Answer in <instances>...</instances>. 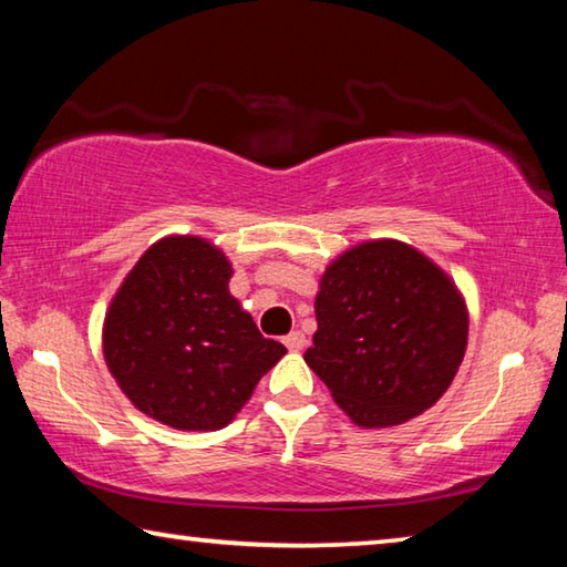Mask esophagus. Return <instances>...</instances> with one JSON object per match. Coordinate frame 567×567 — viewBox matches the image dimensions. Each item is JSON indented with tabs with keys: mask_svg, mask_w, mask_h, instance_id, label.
<instances>
[{
	"mask_svg": "<svg viewBox=\"0 0 567 567\" xmlns=\"http://www.w3.org/2000/svg\"><path fill=\"white\" fill-rule=\"evenodd\" d=\"M282 342H285V348L287 350H292V352H300L302 348H305V334L300 332V330H292L290 334H285V338H282Z\"/></svg>",
	"mask_w": 567,
	"mask_h": 567,
	"instance_id": "1",
	"label": "esophagus"
}]
</instances>
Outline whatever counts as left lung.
Listing matches in <instances>:
<instances>
[{"mask_svg":"<svg viewBox=\"0 0 567 567\" xmlns=\"http://www.w3.org/2000/svg\"><path fill=\"white\" fill-rule=\"evenodd\" d=\"M305 362L360 427L408 422L443 398L467 348L453 280L415 247L372 239L320 280Z\"/></svg>","mask_w":567,"mask_h":567,"instance_id":"obj_1","label":"left lung"}]
</instances>
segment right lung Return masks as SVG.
I'll return each instance as SVG.
<instances>
[{
	"mask_svg": "<svg viewBox=\"0 0 567 567\" xmlns=\"http://www.w3.org/2000/svg\"><path fill=\"white\" fill-rule=\"evenodd\" d=\"M233 265L203 237L152 245L104 318V360L132 405L177 430H219L287 352L229 295Z\"/></svg>",
	"mask_w": 567,
	"mask_h": 567,
	"instance_id": "right-lung-1",
	"label": "right lung"
}]
</instances>
